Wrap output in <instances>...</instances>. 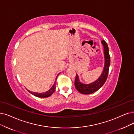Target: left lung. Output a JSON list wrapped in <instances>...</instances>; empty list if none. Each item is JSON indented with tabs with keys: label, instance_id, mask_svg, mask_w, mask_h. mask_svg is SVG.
Listing matches in <instances>:
<instances>
[{
	"label": "left lung",
	"instance_id": "left-lung-1",
	"mask_svg": "<svg viewBox=\"0 0 134 134\" xmlns=\"http://www.w3.org/2000/svg\"><path fill=\"white\" fill-rule=\"evenodd\" d=\"M104 47V66L103 71L97 80L91 83L85 84L80 81L77 74H76L75 80V86L78 91L82 94H91L98 90L104 84L108 77L109 69L110 64V58L109 53L108 46L105 41H102Z\"/></svg>",
	"mask_w": 134,
	"mask_h": 134
}]
</instances>
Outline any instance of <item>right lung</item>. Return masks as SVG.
Instances as JSON below:
<instances>
[{
  "mask_svg": "<svg viewBox=\"0 0 134 134\" xmlns=\"http://www.w3.org/2000/svg\"><path fill=\"white\" fill-rule=\"evenodd\" d=\"M56 80H57V79H56ZM55 83H56V81L54 82V85H53V86L51 87V88L50 90H49L48 91H47L45 92L37 93V92H34L30 91H29L28 90H27V91L30 93H31V94H32L33 95L36 96V97H40V98L48 97H49V96H51L53 93H54V92L55 91Z\"/></svg>",
  "mask_w": 134,
  "mask_h": 134,
  "instance_id": "obj_1",
  "label": "right lung"
}]
</instances>
